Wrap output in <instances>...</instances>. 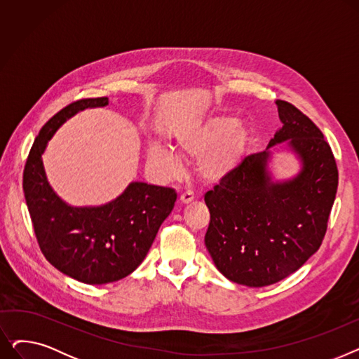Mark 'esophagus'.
I'll return each mask as SVG.
<instances>
[{"label":"esophagus","instance_id":"34e87169","mask_svg":"<svg viewBox=\"0 0 359 359\" xmlns=\"http://www.w3.org/2000/svg\"><path fill=\"white\" fill-rule=\"evenodd\" d=\"M194 199H195V195H194L192 191H186V192H183V194L180 195V202H182V203H189V202H192Z\"/></svg>","mask_w":359,"mask_h":359}]
</instances>
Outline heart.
I'll use <instances>...</instances> for the list:
<instances>
[{
	"label": "heart",
	"mask_w": 359,
	"mask_h": 359,
	"mask_svg": "<svg viewBox=\"0 0 359 359\" xmlns=\"http://www.w3.org/2000/svg\"><path fill=\"white\" fill-rule=\"evenodd\" d=\"M249 141V132L238 126L236 118L212 116L180 130L175 137L173 148L183 158H198L196 170L201 177L217 180L238 165ZM147 163L163 177H172L182 168L175 151L160 144L148 148Z\"/></svg>",
	"instance_id": "heart-1"
}]
</instances>
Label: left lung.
<instances>
[{
  "label": "left lung",
  "instance_id": "1",
  "mask_svg": "<svg viewBox=\"0 0 359 359\" xmlns=\"http://www.w3.org/2000/svg\"><path fill=\"white\" fill-rule=\"evenodd\" d=\"M275 103L282 128L266 151L244 157L205 194L211 214L205 246L225 278L248 287L279 282L318 250L337 191V165L322 130L294 104ZM284 140L304 167L291 181L272 182L269 148Z\"/></svg>",
  "mask_w": 359,
  "mask_h": 359
}]
</instances>
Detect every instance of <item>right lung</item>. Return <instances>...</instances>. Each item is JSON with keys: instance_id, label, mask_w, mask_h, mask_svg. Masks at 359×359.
I'll return each mask as SVG.
<instances>
[{"instance_id": "add662e5", "label": "right lung", "mask_w": 359, "mask_h": 359, "mask_svg": "<svg viewBox=\"0 0 359 359\" xmlns=\"http://www.w3.org/2000/svg\"><path fill=\"white\" fill-rule=\"evenodd\" d=\"M107 104V97L81 99L60 110L36 137L23 172L25 198L43 256L62 273L91 285L119 280L141 265L177 198L172 187L142 182L130 183L102 206L75 208L56 196L42 163L48 141L77 111Z\"/></svg>"}]
</instances>
